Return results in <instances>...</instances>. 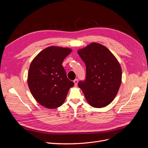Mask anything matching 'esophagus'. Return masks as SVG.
Returning <instances> with one entry per match:
<instances>
[{"label": "esophagus", "mask_w": 148, "mask_h": 148, "mask_svg": "<svg viewBox=\"0 0 148 148\" xmlns=\"http://www.w3.org/2000/svg\"><path fill=\"white\" fill-rule=\"evenodd\" d=\"M78 82V79H75L74 80V84H75V86H77V85Z\"/></svg>", "instance_id": "1"}]
</instances>
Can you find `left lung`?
Returning a JSON list of instances; mask_svg holds the SVG:
<instances>
[{"mask_svg":"<svg viewBox=\"0 0 148 148\" xmlns=\"http://www.w3.org/2000/svg\"><path fill=\"white\" fill-rule=\"evenodd\" d=\"M78 53L86 66V76L78 86L94 108L109 105L115 98L122 80V70L113 54L104 46L92 43Z\"/></svg>","mask_w":148,"mask_h":148,"instance_id":"8db88e82","label":"left lung"}]
</instances>
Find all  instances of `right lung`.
<instances>
[{"instance_id": "right-lung-1", "label": "right lung", "mask_w": 148, "mask_h": 148, "mask_svg": "<svg viewBox=\"0 0 148 148\" xmlns=\"http://www.w3.org/2000/svg\"><path fill=\"white\" fill-rule=\"evenodd\" d=\"M72 50L50 46L40 52L32 61L28 73V86L34 99L49 109L64 103L74 83L67 77L62 63Z\"/></svg>"}]
</instances>
